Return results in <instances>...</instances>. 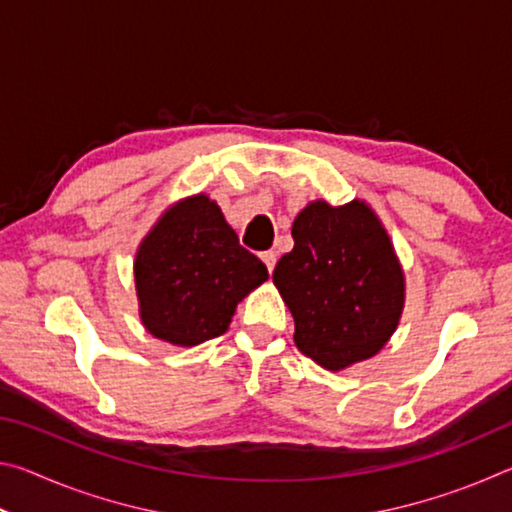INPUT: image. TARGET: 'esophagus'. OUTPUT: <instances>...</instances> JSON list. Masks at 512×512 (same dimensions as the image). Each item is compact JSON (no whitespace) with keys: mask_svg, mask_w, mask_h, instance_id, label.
I'll return each instance as SVG.
<instances>
[{"mask_svg":"<svg viewBox=\"0 0 512 512\" xmlns=\"http://www.w3.org/2000/svg\"><path fill=\"white\" fill-rule=\"evenodd\" d=\"M262 257V262L266 264V268H268V273H273V268H275V262H277V255L273 253V250H266V253H262L259 255Z\"/></svg>","mask_w":512,"mask_h":512,"instance_id":"obj_1","label":"esophagus"}]
</instances>
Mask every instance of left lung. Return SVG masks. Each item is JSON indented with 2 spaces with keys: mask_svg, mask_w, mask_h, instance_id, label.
Segmentation results:
<instances>
[{
  "mask_svg": "<svg viewBox=\"0 0 512 512\" xmlns=\"http://www.w3.org/2000/svg\"><path fill=\"white\" fill-rule=\"evenodd\" d=\"M273 284L296 320L298 350L339 372L384 348L400 325L406 280L384 223L366 201L307 203Z\"/></svg>",
  "mask_w": 512,
  "mask_h": 512,
  "instance_id": "obj_1",
  "label": "left lung"
}]
</instances>
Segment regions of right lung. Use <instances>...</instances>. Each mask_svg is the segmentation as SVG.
I'll return each mask as SVG.
<instances>
[{
  "mask_svg": "<svg viewBox=\"0 0 512 512\" xmlns=\"http://www.w3.org/2000/svg\"><path fill=\"white\" fill-rule=\"evenodd\" d=\"M133 273L144 329L178 348L228 332L239 302L268 280L207 194L160 214L137 246Z\"/></svg>",
  "mask_w": 512,
  "mask_h": 512,
  "instance_id": "add662e5",
  "label": "right lung"
}]
</instances>
